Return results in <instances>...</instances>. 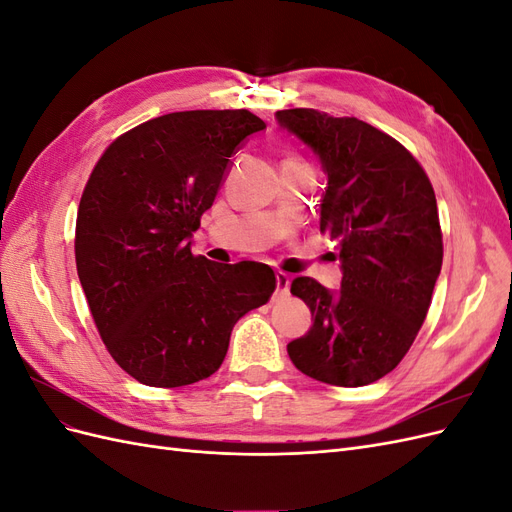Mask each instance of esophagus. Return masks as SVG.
Masks as SVG:
<instances>
[{"instance_id": "1", "label": "esophagus", "mask_w": 512, "mask_h": 512, "mask_svg": "<svg viewBox=\"0 0 512 512\" xmlns=\"http://www.w3.org/2000/svg\"><path fill=\"white\" fill-rule=\"evenodd\" d=\"M275 282H277V292H275V299H284L290 294V277L284 271H277L275 273Z\"/></svg>"}]
</instances>
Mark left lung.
<instances>
[{"label":"left lung","instance_id":"8db88e82","mask_svg":"<svg viewBox=\"0 0 512 512\" xmlns=\"http://www.w3.org/2000/svg\"><path fill=\"white\" fill-rule=\"evenodd\" d=\"M275 117L314 149L329 177L320 232L339 243L344 271L337 292L312 277L292 280L314 324L288 344V356L314 380L371 384L404 359L429 312L444 254L436 194L412 153L361 119L316 108Z\"/></svg>","mask_w":512,"mask_h":512}]
</instances>
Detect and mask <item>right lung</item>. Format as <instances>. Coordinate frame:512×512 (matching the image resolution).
<instances>
[{
	"instance_id": "1",
	"label": "right lung",
	"mask_w": 512,
	"mask_h": 512,
	"mask_svg": "<svg viewBox=\"0 0 512 512\" xmlns=\"http://www.w3.org/2000/svg\"><path fill=\"white\" fill-rule=\"evenodd\" d=\"M265 128L245 108L168 113L115 138L91 170L76 215V271L106 350L141 384L209 378L237 320L271 299L267 265H218L190 247L228 158Z\"/></svg>"
}]
</instances>
